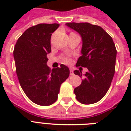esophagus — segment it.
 <instances>
[{
	"mask_svg": "<svg viewBox=\"0 0 131 131\" xmlns=\"http://www.w3.org/2000/svg\"><path fill=\"white\" fill-rule=\"evenodd\" d=\"M73 75V71L71 69H70V75Z\"/></svg>",
	"mask_w": 131,
	"mask_h": 131,
	"instance_id": "obj_1",
	"label": "esophagus"
}]
</instances>
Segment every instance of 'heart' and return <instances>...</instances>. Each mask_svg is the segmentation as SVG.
I'll use <instances>...</instances> for the list:
<instances>
[{"label":"heart","instance_id":"1","mask_svg":"<svg viewBox=\"0 0 131 131\" xmlns=\"http://www.w3.org/2000/svg\"><path fill=\"white\" fill-rule=\"evenodd\" d=\"M64 62L65 63H69L70 62H71V60H70V58H64Z\"/></svg>","mask_w":131,"mask_h":131}]
</instances>
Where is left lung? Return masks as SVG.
I'll return each mask as SVG.
<instances>
[{
    "instance_id": "1",
    "label": "left lung",
    "mask_w": 131,
    "mask_h": 131,
    "mask_svg": "<svg viewBox=\"0 0 131 131\" xmlns=\"http://www.w3.org/2000/svg\"><path fill=\"white\" fill-rule=\"evenodd\" d=\"M66 25L82 37V56L76 66L88 69L82 84L74 89V93L81 103H95L105 95L114 78L117 53L115 44L101 26L88 22ZM74 73L82 78V71L75 70Z\"/></svg>"
}]
</instances>
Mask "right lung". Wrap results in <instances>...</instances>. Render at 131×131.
<instances>
[{
    "label": "right lung",
    "instance_id": "add662e5",
    "mask_svg": "<svg viewBox=\"0 0 131 131\" xmlns=\"http://www.w3.org/2000/svg\"><path fill=\"white\" fill-rule=\"evenodd\" d=\"M59 24H39L28 28L17 39L13 50L16 73L21 88L31 101L48 106L56 101L61 84L69 76V69L51 70L47 65L51 52V33Z\"/></svg>",
    "mask_w": 131,
    "mask_h": 131
}]
</instances>
